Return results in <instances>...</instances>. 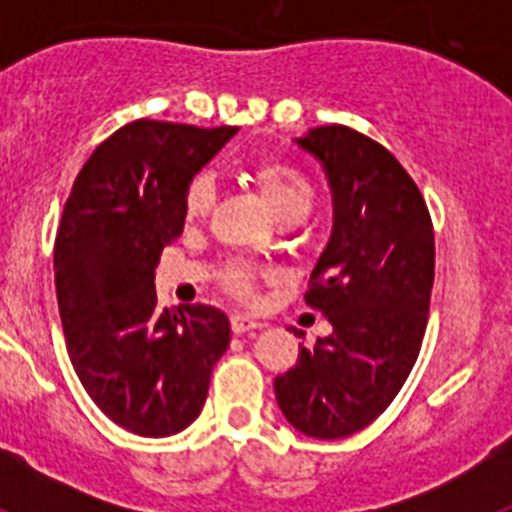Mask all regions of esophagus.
I'll use <instances>...</instances> for the list:
<instances>
[{"label":"esophagus","mask_w":512,"mask_h":512,"mask_svg":"<svg viewBox=\"0 0 512 512\" xmlns=\"http://www.w3.org/2000/svg\"><path fill=\"white\" fill-rule=\"evenodd\" d=\"M230 328H233L235 336H243V333H253V330H259L261 323L246 318V315H233V318H230Z\"/></svg>","instance_id":"esophagus-1"}]
</instances>
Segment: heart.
Instances as JSON below:
<instances>
[{
  "label": "heart",
  "mask_w": 512,
  "mask_h": 512,
  "mask_svg": "<svg viewBox=\"0 0 512 512\" xmlns=\"http://www.w3.org/2000/svg\"><path fill=\"white\" fill-rule=\"evenodd\" d=\"M253 179L259 184L266 205H269L271 215L277 217V220L289 215L302 220V217L310 215L315 197H318L310 176L302 169H297L295 164L282 161V158H266V161H261L256 171H253ZM212 200H215V184H212L210 176H194L187 187V194H184V215L189 220H200V217L210 212ZM225 284L233 289L235 295L248 297L253 292L251 269L243 264H233L225 271Z\"/></svg>",
  "instance_id": "1"
}]
</instances>
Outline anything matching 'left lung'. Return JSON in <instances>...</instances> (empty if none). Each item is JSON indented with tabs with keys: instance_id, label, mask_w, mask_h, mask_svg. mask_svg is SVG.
Instances as JSON below:
<instances>
[{
	"instance_id": "8db88e82",
	"label": "left lung",
	"mask_w": 512,
	"mask_h": 512,
	"mask_svg": "<svg viewBox=\"0 0 512 512\" xmlns=\"http://www.w3.org/2000/svg\"><path fill=\"white\" fill-rule=\"evenodd\" d=\"M295 143L323 164L333 192V233L305 295L333 333L300 346L274 392L297 431L333 441L379 418L408 379L428 323L436 243L418 184L377 140L323 125Z\"/></svg>"
}]
</instances>
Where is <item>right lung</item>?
Listing matches in <instances>:
<instances>
[{"instance_id": "1", "label": "right lung", "mask_w": 512, "mask_h": 512, "mask_svg": "<svg viewBox=\"0 0 512 512\" xmlns=\"http://www.w3.org/2000/svg\"><path fill=\"white\" fill-rule=\"evenodd\" d=\"M235 133L130 122L94 148L63 207L53 271L71 364L97 408L138 436H174L200 415L230 343L223 310H161L153 279L184 230L189 182Z\"/></svg>"}]
</instances>
